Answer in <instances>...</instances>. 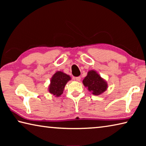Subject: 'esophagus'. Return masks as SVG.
<instances>
[{
    "label": "esophagus",
    "mask_w": 146,
    "mask_h": 146,
    "mask_svg": "<svg viewBox=\"0 0 146 146\" xmlns=\"http://www.w3.org/2000/svg\"><path fill=\"white\" fill-rule=\"evenodd\" d=\"M80 79H81L80 76H77V77H75V78H74V80H76V81H80Z\"/></svg>",
    "instance_id": "obj_1"
}]
</instances>
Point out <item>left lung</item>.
Here are the masks:
<instances>
[{"label":"left lung","mask_w":146,"mask_h":146,"mask_svg":"<svg viewBox=\"0 0 146 146\" xmlns=\"http://www.w3.org/2000/svg\"><path fill=\"white\" fill-rule=\"evenodd\" d=\"M82 82L84 86L94 95H99L108 89L107 82L95 70L89 71Z\"/></svg>","instance_id":"1"}]
</instances>
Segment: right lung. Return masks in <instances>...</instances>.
<instances>
[{
  "label": "right lung",
  "instance_id": "obj_1",
  "mask_svg": "<svg viewBox=\"0 0 146 146\" xmlns=\"http://www.w3.org/2000/svg\"><path fill=\"white\" fill-rule=\"evenodd\" d=\"M71 80L70 75L62 71H56L51 78L48 91L55 97H58L63 93L66 84Z\"/></svg>",
  "mask_w": 146,
  "mask_h": 146
}]
</instances>
